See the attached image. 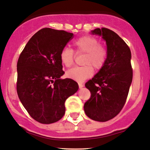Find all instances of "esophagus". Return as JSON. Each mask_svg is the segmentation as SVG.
Listing matches in <instances>:
<instances>
[{"mask_svg":"<svg viewBox=\"0 0 150 150\" xmlns=\"http://www.w3.org/2000/svg\"><path fill=\"white\" fill-rule=\"evenodd\" d=\"M78 85H79V88H82V87H84V85H82V84H81V83H79L78 84Z\"/></svg>","mask_w":150,"mask_h":150,"instance_id":"34e87169","label":"esophagus"}]
</instances>
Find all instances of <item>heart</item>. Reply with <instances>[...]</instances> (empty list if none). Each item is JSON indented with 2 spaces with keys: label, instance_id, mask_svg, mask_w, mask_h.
Listing matches in <instances>:
<instances>
[{
  "label": "heart",
  "instance_id": "heart-1",
  "mask_svg": "<svg viewBox=\"0 0 150 150\" xmlns=\"http://www.w3.org/2000/svg\"><path fill=\"white\" fill-rule=\"evenodd\" d=\"M76 53H84L82 66L74 67L66 72L68 78L83 82L90 77L94 73V66L96 69H101L106 63L108 57V51L101 44H99L97 38L92 36H83L74 42ZM60 61L65 67L73 64L75 53L70 48H64L60 53Z\"/></svg>",
  "mask_w": 150,
  "mask_h": 150
}]
</instances>
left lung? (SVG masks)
<instances>
[{
	"mask_svg": "<svg viewBox=\"0 0 150 150\" xmlns=\"http://www.w3.org/2000/svg\"><path fill=\"white\" fill-rule=\"evenodd\" d=\"M106 41L108 57L106 63L85 87L91 97L84 105L87 116L96 121L112 119L124 106L132 80L130 48L116 33L107 28L91 31Z\"/></svg>",
	"mask_w": 150,
	"mask_h": 150,
	"instance_id": "obj_1",
	"label": "left lung"
}]
</instances>
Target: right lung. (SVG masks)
<instances>
[{
	"instance_id": "add662e5",
	"label": "right lung",
	"mask_w": 150,
	"mask_h": 150,
	"mask_svg": "<svg viewBox=\"0 0 150 150\" xmlns=\"http://www.w3.org/2000/svg\"><path fill=\"white\" fill-rule=\"evenodd\" d=\"M73 38V33L64 30L42 29L32 36L19 57V99L30 116L43 124L61 119L65 100L78 90L75 81L60 78L65 73L60 53Z\"/></svg>"
}]
</instances>
